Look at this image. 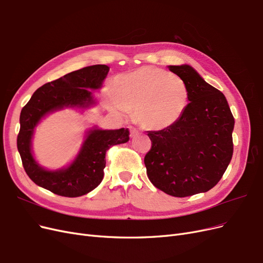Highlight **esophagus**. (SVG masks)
<instances>
[{
    "label": "esophagus",
    "mask_w": 263,
    "mask_h": 263,
    "mask_svg": "<svg viewBox=\"0 0 263 263\" xmlns=\"http://www.w3.org/2000/svg\"><path fill=\"white\" fill-rule=\"evenodd\" d=\"M129 131H130V137L131 138H134L135 135L139 134V130L135 128V126H132V125L129 126Z\"/></svg>",
    "instance_id": "1"
}]
</instances>
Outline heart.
I'll use <instances>...</instances> for the list:
<instances>
[{"mask_svg": "<svg viewBox=\"0 0 263 263\" xmlns=\"http://www.w3.org/2000/svg\"><path fill=\"white\" fill-rule=\"evenodd\" d=\"M189 86L180 77L161 68L145 66L117 78L106 104L116 112L133 110L146 129L161 130L176 123L187 108Z\"/></svg>", "mask_w": 263, "mask_h": 263, "instance_id": "1", "label": "heart"}]
</instances>
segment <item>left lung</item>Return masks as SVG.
<instances>
[{
    "mask_svg": "<svg viewBox=\"0 0 263 263\" xmlns=\"http://www.w3.org/2000/svg\"><path fill=\"white\" fill-rule=\"evenodd\" d=\"M185 81L190 103L168 128L147 131L152 147L145 155L154 186L174 197L207 192L221 180L233 155V117L226 96L189 65L169 66Z\"/></svg>",
    "mask_w": 263,
    "mask_h": 263,
    "instance_id": "left-lung-1",
    "label": "left lung"
}]
</instances>
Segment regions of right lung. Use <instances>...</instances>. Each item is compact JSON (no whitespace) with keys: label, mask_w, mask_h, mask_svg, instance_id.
I'll return each instance as SVG.
<instances>
[{"label":"right lung","mask_w":263,"mask_h":263,"mask_svg":"<svg viewBox=\"0 0 263 263\" xmlns=\"http://www.w3.org/2000/svg\"><path fill=\"white\" fill-rule=\"evenodd\" d=\"M108 71V66L93 65L67 73L39 87L23 107L17 148L26 173L36 185L65 197L85 195L103 180L106 152L114 145L129 141L128 129L92 130L76 160L67 169L55 172L42 169L32 157L31 137L42 117L63 107H85L92 104V93L87 89L101 87Z\"/></svg>","instance_id":"add662e5"}]
</instances>
